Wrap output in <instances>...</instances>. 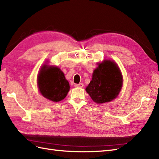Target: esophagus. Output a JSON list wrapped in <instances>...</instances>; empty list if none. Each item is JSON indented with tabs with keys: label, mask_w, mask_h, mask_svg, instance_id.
<instances>
[{
	"label": "esophagus",
	"mask_w": 159,
	"mask_h": 159,
	"mask_svg": "<svg viewBox=\"0 0 159 159\" xmlns=\"http://www.w3.org/2000/svg\"><path fill=\"white\" fill-rule=\"evenodd\" d=\"M83 85H84V84L82 83H79V84H75V87H83Z\"/></svg>",
	"instance_id": "1"
}]
</instances>
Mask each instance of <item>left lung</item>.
<instances>
[{"label":"left lung","instance_id":"1","mask_svg":"<svg viewBox=\"0 0 159 159\" xmlns=\"http://www.w3.org/2000/svg\"><path fill=\"white\" fill-rule=\"evenodd\" d=\"M122 84L123 78L118 66L112 61L105 60L94 70L86 91L95 102L102 104L116 98Z\"/></svg>","mask_w":159,"mask_h":159}]
</instances>
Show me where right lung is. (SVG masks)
I'll return each instance as SVG.
<instances>
[{"label":"right lung","instance_id":"right-lung-1","mask_svg":"<svg viewBox=\"0 0 159 159\" xmlns=\"http://www.w3.org/2000/svg\"><path fill=\"white\" fill-rule=\"evenodd\" d=\"M39 91L44 97L53 102L64 99L70 90V85L64 73L57 67L41 68L38 77Z\"/></svg>","mask_w":159,"mask_h":159}]
</instances>
